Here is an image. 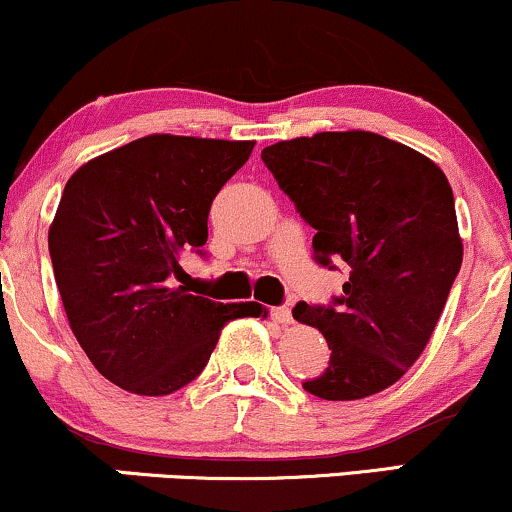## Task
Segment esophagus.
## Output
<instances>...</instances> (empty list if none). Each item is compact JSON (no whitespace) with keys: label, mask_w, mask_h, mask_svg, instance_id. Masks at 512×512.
<instances>
[{"label":"esophagus","mask_w":512,"mask_h":512,"mask_svg":"<svg viewBox=\"0 0 512 512\" xmlns=\"http://www.w3.org/2000/svg\"><path fill=\"white\" fill-rule=\"evenodd\" d=\"M269 315H272V320L279 322V325H291L293 322L291 310L286 308V305H276V308L269 310Z\"/></svg>","instance_id":"1"}]
</instances>
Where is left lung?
Instances as JSON below:
<instances>
[{"label":"left lung","instance_id":"8db88e82","mask_svg":"<svg viewBox=\"0 0 512 512\" xmlns=\"http://www.w3.org/2000/svg\"><path fill=\"white\" fill-rule=\"evenodd\" d=\"M264 166L315 228L322 267L346 264L342 296L298 303L330 366L305 380L330 402L395 385L431 339L462 264L455 197L431 158L373 132H320L262 151Z\"/></svg>","mask_w":512,"mask_h":512}]
</instances>
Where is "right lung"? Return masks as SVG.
Masks as SVG:
<instances>
[{
    "mask_svg": "<svg viewBox=\"0 0 512 512\" xmlns=\"http://www.w3.org/2000/svg\"><path fill=\"white\" fill-rule=\"evenodd\" d=\"M252 146L149 134L64 185L48 233L57 289L76 342L122 390H180L207 366L228 320L267 317L255 301L216 303L170 281L182 252L204 255L211 202Z\"/></svg>",
    "mask_w": 512,
    "mask_h": 512,
    "instance_id": "1",
    "label": "right lung"
}]
</instances>
